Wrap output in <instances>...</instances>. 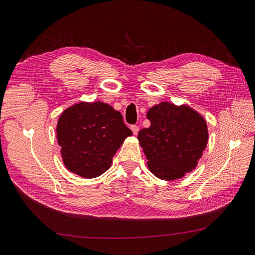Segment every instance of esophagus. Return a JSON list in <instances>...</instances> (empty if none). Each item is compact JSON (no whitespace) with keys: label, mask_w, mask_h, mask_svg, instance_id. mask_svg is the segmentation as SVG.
I'll use <instances>...</instances> for the list:
<instances>
[{"label":"esophagus","mask_w":255,"mask_h":255,"mask_svg":"<svg viewBox=\"0 0 255 255\" xmlns=\"http://www.w3.org/2000/svg\"><path fill=\"white\" fill-rule=\"evenodd\" d=\"M130 129H132V132H133L134 135H137L138 130H139V128H138L137 126H132V127H130Z\"/></svg>","instance_id":"1"}]
</instances>
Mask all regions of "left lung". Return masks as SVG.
<instances>
[{
    "label": "left lung",
    "mask_w": 255,
    "mask_h": 255,
    "mask_svg": "<svg viewBox=\"0 0 255 255\" xmlns=\"http://www.w3.org/2000/svg\"><path fill=\"white\" fill-rule=\"evenodd\" d=\"M151 122L138 133L150 171L173 181L196 168L208 140L206 121L187 105L161 102L146 113Z\"/></svg>",
    "instance_id": "left-lung-1"
}]
</instances>
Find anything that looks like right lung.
I'll return each mask as SVG.
<instances>
[{
	"instance_id": "obj_1",
	"label": "right lung",
	"mask_w": 255,
	"mask_h": 255,
	"mask_svg": "<svg viewBox=\"0 0 255 255\" xmlns=\"http://www.w3.org/2000/svg\"><path fill=\"white\" fill-rule=\"evenodd\" d=\"M56 134L68 170L94 179L109 170L116 152L133 133L118 111L98 101L68 107L58 119Z\"/></svg>"
}]
</instances>
